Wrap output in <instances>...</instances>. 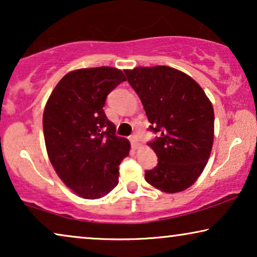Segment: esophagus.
<instances>
[{"instance_id":"34e87169","label":"esophagus","mask_w":257,"mask_h":257,"mask_svg":"<svg viewBox=\"0 0 257 257\" xmlns=\"http://www.w3.org/2000/svg\"><path fill=\"white\" fill-rule=\"evenodd\" d=\"M130 142H131V146L133 150H137L139 147V140L137 136H131L130 137Z\"/></svg>"}]
</instances>
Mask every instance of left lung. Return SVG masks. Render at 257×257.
<instances>
[{"label":"left lung","mask_w":257,"mask_h":257,"mask_svg":"<svg viewBox=\"0 0 257 257\" xmlns=\"http://www.w3.org/2000/svg\"><path fill=\"white\" fill-rule=\"evenodd\" d=\"M142 100L158 165L145 180L165 193H177L196 181L212 152L214 111L205 91L192 77L170 66L125 70Z\"/></svg>","instance_id":"1"}]
</instances>
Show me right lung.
I'll list each match as a JSON object with an SVG mask.
<instances>
[{
    "label": "right lung",
    "mask_w": 257,
    "mask_h": 257,
    "mask_svg": "<svg viewBox=\"0 0 257 257\" xmlns=\"http://www.w3.org/2000/svg\"><path fill=\"white\" fill-rule=\"evenodd\" d=\"M121 70L99 66L69 72L43 113L47 152L61 180L83 199H99L118 185L130 142L115 136L104 112L107 94L125 82Z\"/></svg>",
    "instance_id": "add662e5"
}]
</instances>
